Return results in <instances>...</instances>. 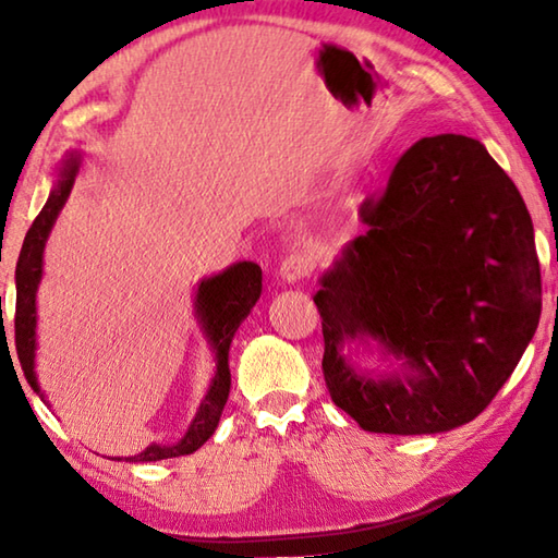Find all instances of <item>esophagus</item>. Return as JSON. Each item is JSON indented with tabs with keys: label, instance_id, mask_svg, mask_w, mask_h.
Listing matches in <instances>:
<instances>
[{
	"label": "esophagus",
	"instance_id": "1",
	"mask_svg": "<svg viewBox=\"0 0 558 558\" xmlns=\"http://www.w3.org/2000/svg\"><path fill=\"white\" fill-rule=\"evenodd\" d=\"M313 266H315L313 256H307V253H302V251H295L280 263L278 276L282 282H286V286H295V282L305 280L310 272H313Z\"/></svg>",
	"mask_w": 558,
	"mask_h": 558
}]
</instances>
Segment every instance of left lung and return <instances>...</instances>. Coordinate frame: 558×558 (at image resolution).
<instances>
[{
    "mask_svg": "<svg viewBox=\"0 0 558 558\" xmlns=\"http://www.w3.org/2000/svg\"><path fill=\"white\" fill-rule=\"evenodd\" d=\"M366 233L319 282L329 396L364 430L423 436L465 426L512 376L542 315V272L522 194L485 145L423 137ZM376 341L397 364L374 375L343 347Z\"/></svg>",
    "mask_w": 558,
    "mask_h": 558,
    "instance_id": "left-lung-1",
    "label": "left lung"
}]
</instances>
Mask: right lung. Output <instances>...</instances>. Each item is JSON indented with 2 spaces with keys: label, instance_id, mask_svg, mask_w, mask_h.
Returning a JSON list of instances; mask_svg holds the SVG:
<instances>
[{
  "label": "right lung",
  "instance_id": "obj_1",
  "mask_svg": "<svg viewBox=\"0 0 558 558\" xmlns=\"http://www.w3.org/2000/svg\"><path fill=\"white\" fill-rule=\"evenodd\" d=\"M81 167V155L71 153L59 167V179L49 194V202L44 204L41 214L36 216L29 233H26L22 253L16 260V313H14V339H16V354L22 362V369L26 381L32 389L44 396L36 381L34 372V352H36V288L41 282L44 272V245L53 229V221L59 211L63 209L65 199H69L75 174ZM263 272L260 266L251 260L235 263V266L226 268L223 272L214 278H206L196 288V319L204 329L206 339L214 349L216 356V374L211 379L209 391H206L204 401L196 411L192 426L186 428L184 438L174 442V446H149L135 458H125V462H153V460H167L189 456V452L199 450L206 440L214 436L216 426H219L221 411L226 401H229L231 389V372H229V349L235 329L256 305L263 290ZM122 460V458H116Z\"/></svg>",
  "mask_w": 558,
  "mask_h": 558
}]
</instances>
